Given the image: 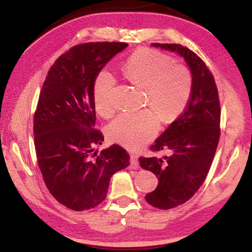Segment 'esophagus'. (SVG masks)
Instances as JSON below:
<instances>
[{"label":"esophagus","mask_w":252,"mask_h":252,"mask_svg":"<svg viewBox=\"0 0 252 252\" xmlns=\"http://www.w3.org/2000/svg\"><path fill=\"white\" fill-rule=\"evenodd\" d=\"M130 167L132 169H138L139 168V161H138V156L131 154L130 155Z\"/></svg>","instance_id":"34e87169"}]
</instances>
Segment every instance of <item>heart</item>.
I'll return each instance as SVG.
<instances>
[{
  "instance_id": "obj_1",
  "label": "heart",
  "mask_w": 252,
  "mask_h": 252,
  "mask_svg": "<svg viewBox=\"0 0 252 252\" xmlns=\"http://www.w3.org/2000/svg\"><path fill=\"white\" fill-rule=\"evenodd\" d=\"M125 77L143 86L145 102L152 108L136 113H123L114 119L107 128L108 138L128 149L143 147L159 129V117L164 123L177 119L184 110L191 94V74L185 66L175 65L171 58L149 48L132 52L123 65ZM116 79L103 69L94 82V107L102 117L114 112L113 90Z\"/></svg>"
}]
</instances>
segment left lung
I'll use <instances>...</instances> for the list:
<instances>
[{
    "label": "left lung",
    "mask_w": 252,
    "mask_h": 252,
    "mask_svg": "<svg viewBox=\"0 0 252 252\" xmlns=\"http://www.w3.org/2000/svg\"><path fill=\"white\" fill-rule=\"evenodd\" d=\"M151 46L184 58L192 77L191 94L184 112L150 147L166 155L139 158L142 168L154 172L158 180L157 188L145 200L167 210L191 199L207 177L220 139V107L215 79L193 51L180 44L152 43Z\"/></svg>",
    "instance_id": "left-lung-1"
}]
</instances>
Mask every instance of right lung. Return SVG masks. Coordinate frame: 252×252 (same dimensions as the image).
Returning a JSON list of instances; mask_svg holds the SVG:
<instances>
[{"label": "right lung", "mask_w": 252, "mask_h": 252, "mask_svg": "<svg viewBox=\"0 0 252 252\" xmlns=\"http://www.w3.org/2000/svg\"><path fill=\"white\" fill-rule=\"evenodd\" d=\"M127 43L80 44L51 66L33 120L37 164L49 192L67 208H94L107 195L109 181L126 168L130 157L117 144L100 154L104 141L94 129V82Z\"/></svg>", "instance_id": "right-lung-1"}]
</instances>
